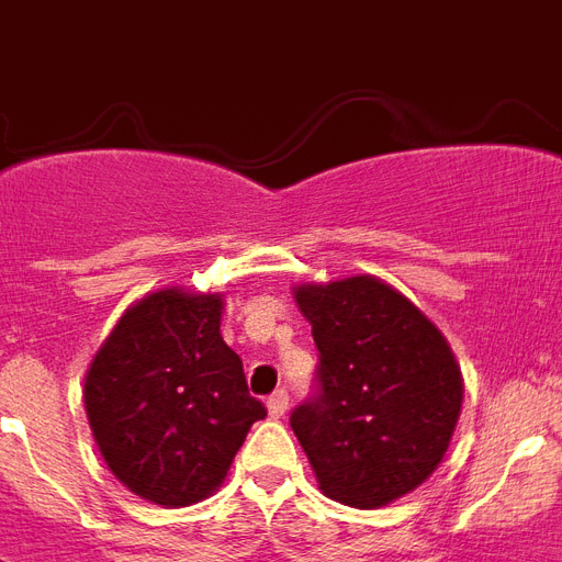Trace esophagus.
I'll list each match as a JSON object with an SVG mask.
<instances>
[{"label":"esophagus","instance_id":"esophagus-1","mask_svg":"<svg viewBox=\"0 0 562 562\" xmlns=\"http://www.w3.org/2000/svg\"><path fill=\"white\" fill-rule=\"evenodd\" d=\"M285 411H289V391L280 387V391H273L271 396H268V414H271L273 419H282L285 417Z\"/></svg>","mask_w":562,"mask_h":562}]
</instances>
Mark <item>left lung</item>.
Segmentation results:
<instances>
[{
  "mask_svg": "<svg viewBox=\"0 0 562 562\" xmlns=\"http://www.w3.org/2000/svg\"><path fill=\"white\" fill-rule=\"evenodd\" d=\"M317 347L315 391L291 428L335 502L382 507L435 472L461 414V370L443 335L373 277L297 289Z\"/></svg>",
  "mask_w": 562,
  "mask_h": 562,
  "instance_id": "1",
  "label": "left lung"
}]
</instances>
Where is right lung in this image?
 I'll use <instances>...</instances> for the list:
<instances>
[{
    "label": "right lung",
    "mask_w": 562,
    "mask_h": 562,
    "mask_svg": "<svg viewBox=\"0 0 562 562\" xmlns=\"http://www.w3.org/2000/svg\"><path fill=\"white\" fill-rule=\"evenodd\" d=\"M83 400L113 475L166 507L210 496L268 414L221 338V297L175 289L148 294L119 321Z\"/></svg>",
    "instance_id": "obj_1"
}]
</instances>
